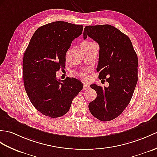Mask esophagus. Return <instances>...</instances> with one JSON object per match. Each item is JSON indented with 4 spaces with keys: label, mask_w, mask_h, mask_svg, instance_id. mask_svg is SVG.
Masks as SVG:
<instances>
[{
    "label": "esophagus",
    "mask_w": 157,
    "mask_h": 157,
    "mask_svg": "<svg viewBox=\"0 0 157 157\" xmlns=\"http://www.w3.org/2000/svg\"><path fill=\"white\" fill-rule=\"evenodd\" d=\"M89 85H87V83H83V90H87L89 88Z\"/></svg>",
    "instance_id": "1"
}]
</instances>
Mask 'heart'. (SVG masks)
Returning a JSON list of instances; mask_svg holds the SVG:
<instances>
[{
	"instance_id": "b5f03b06",
	"label": "heart",
	"mask_w": 157,
	"mask_h": 157,
	"mask_svg": "<svg viewBox=\"0 0 157 157\" xmlns=\"http://www.w3.org/2000/svg\"><path fill=\"white\" fill-rule=\"evenodd\" d=\"M90 42H84V43H83L82 44V45H87V44H89ZM79 76L80 77H82V78H83V79H86V74H84V73H80V74H79Z\"/></svg>"
}]
</instances>
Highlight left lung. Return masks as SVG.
<instances>
[{"label": "left lung", "instance_id": "8db88e82", "mask_svg": "<svg viewBox=\"0 0 157 157\" xmlns=\"http://www.w3.org/2000/svg\"><path fill=\"white\" fill-rule=\"evenodd\" d=\"M87 37L100 46L96 70L99 79L109 83L108 87L90 86L97 97L89 104V110L101 121H110L122 114L132 97L138 81V57L128 36L110 25L86 26L83 39Z\"/></svg>", "mask_w": 157, "mask_h": 157}]
</instances>
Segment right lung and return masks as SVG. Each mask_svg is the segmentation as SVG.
Returning a JSON list of instances; mask_svg holds the SVG:
<instances>
[{"instance_id": "right-lung-1", "label": "right lung", "mask_w": 157, "mask_h": 157, "mask_svg": "<svg viewBox=\"0 0 157 157\" xmlns=\"http://www.w3.org/2000/svg\"><path fill=\"white\" fill-rule=\"evenodd\" d=\"M83 26L56 21L38 28L25 50L23 71L25 89L33 106L43 115L58 118L70 110L72 100L83 88L74 78L57 79L56 72L65 68V55Z\"/></svg>"}]
</instances>
